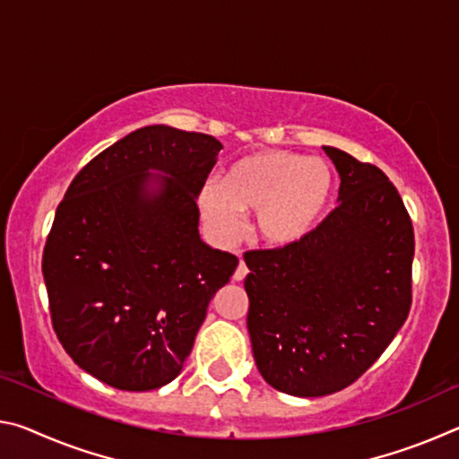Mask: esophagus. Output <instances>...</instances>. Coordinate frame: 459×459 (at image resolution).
Listing matches in <instances>:
<instances>
[{
	"mask_svg": "<svg viewBox=\"0 0 459 459\" xmlns=\"http://www.w3.org/2000/svg\"><path fill=\"white\" fill-rule=\"evenodd\" d=\"M247 273H248V269L245 265V261H240L237 271H235V275H232V279H235V281H243V279L247 277Z\"/></svg>",
	"mask_w": 459,
	"mask_h": 459,
	"instance_id": "esophagus-1",
	"label": "esophagus"
}]
</instances>
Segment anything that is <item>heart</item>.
Listing matches in <instances>:
<instances>
[{
    "label": "heart",
    "mask_w": 459,
    "mask_h": 459,
    "mask_svg": "<svg viewBox=\"0 0 459 459\" xmlns=\"http://www.w3.org/2000/svg\"><path fill=\"white\" fill-rule=\"evenodd\" d=\"M333 172L324 160L285 150L248 153L229 168L224 182L202 184V219L221 243L245 232V214L257 212L259 237L271 247L304 240L322 221L332 200Z\"/></svg>",
    "instance_id": "1"
}]
</instances>
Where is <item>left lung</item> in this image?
<instances>
[{
    "label": "left lung",
    "mask_w": 459,
    "mask_h": 459,
    "mask_svg": "<svg viewBox=\"0 0 459 459\" xmlns=\"http://www.w3.org/2000/svg\"><path fill=\"white\" fill-rule=\"evenodd\" d=\"M340 204L291 247L247 251V328L261 377L293 397L360 378L411 309L415 235L383 169L324 147Z\"/></svg>",
    "instance_id": "1"
}]
</instances>
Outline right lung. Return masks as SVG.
Masks as SVG:
<instances>
[{
  "mask_svg": "<svg viewBox=\"0 0 459 459\" xmlns=\"http://www.w3.org/2000/svg\"><path fill=\"white\" fill-rule=\"evenodd\" d=\"M221 150L206 134L142 127L92 158L56 208L42 255L52 328L108 386L172 383L235 273V255L198 235L196 198Z\"/></svg>",
  "mask_w": 459,
  "mask_h": 459,
  "instance_id": "1",
  "label": "right lung"
}]
</instances>
